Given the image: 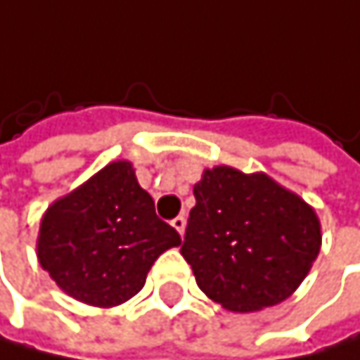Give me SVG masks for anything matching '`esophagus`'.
<instances>
[{
  "mask_svg": "<svg viewBox=\"0 0 360 360\" xmlns=\"http://www.w3.org/2000/svg\"><path fill=\"white\" fill-rule=\"evenodd\" d=\"M172 225L176 227V231L180 233V236H182V233H184V227H186V219L180 214V217H176L174 221H172Z\"/></svg>",
  "mask_w": 360,
  "mask_h": 360,
  "instance_id": "34e87169",
  "label": "esophagus"
}]
</instances>
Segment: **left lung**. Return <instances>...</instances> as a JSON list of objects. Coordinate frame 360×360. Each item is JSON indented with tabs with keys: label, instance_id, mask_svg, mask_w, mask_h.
Returning <instances> with one entry per match:
<instances>
[{
	"label": "left lung",
	"instance_id": "8db88e82",
	"mask_svg": "<svg viewBox=\"0 0 360 360\" xmlns=\"http://www.w3.org/2000/svg\"><path fill=\"white\" fill-rule=\"evenodd\" d=\"M180 253L204 294L229 311L285 300L320 253V221L309 204L266 174L206 169L193 186Z\"/></svg>",
	"mask_w": 360,
	"mask_h": 360
}]
</instances>
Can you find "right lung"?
<instances>
[{
    "label": "right lung",
    "mask_w": 360,
    "mask_h": 360,
    "mask_svg": "<svg viewBox=\"0 0 360 360\" xmlns=\"http://www.w3.org/2000/svg\"><path fill=\"white\" fill-rule=\"evenodd\" d=\"M180 245L127 160L107 165L53 204L40 223L38 259L68 296L115 307L146 283L154 259Z\"/></svg>",
    "instance_id": "add662e5"
}]
</instances>
